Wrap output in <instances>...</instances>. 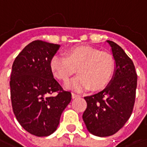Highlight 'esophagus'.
<instances>
[{"label": "esophagus", "mask_w": 147, "mask_h": 147, "mask_svg": "<svg viewBox=\"0 0 147 147\" xmlns=\"http://www.w3.org/2000/svg\"><path fill=\"white\" fill-rule=\"evenodd\" d=\"M78 95H77V94H76V93H73V92H72V93H71V97H72V98H77V97H78Z\"/></svg>", "instance_id": "esophagus-1"}]
</instances>
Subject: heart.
<instances>
[{"instance_id": "heart-1", "label": "heart", "mask_w": 147, "mask_h": 147, "mask_svg": "<svg viewBox=\"0 0 147 147\" xmlns=\"http://www.w3.org/2000/svg\"><path fill=\"white\" fill-rule=\"evenodd\" d=\"M51 72L61 81H67L78 69L79 76L65 83V87L77 91L103 88L112 78L115 61L110 54L89 46H77L65 52L57 54L50 61Z\"/></svg>"}]
</instances>
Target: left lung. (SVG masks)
<instances>
[{
	"label": "left lung",
	"instance_id": "8db88e82",
	"mask_svg": "<svg viewBox=\"0 0 147 147\" xmlns=\"http://www.w3.org/2000/svg\"><path fill=\"white\" fill-rule=\"evenodd\" d=\"M106 41L116 63L113 77L102 91L84 97L87 108L82 115L88 132L100 137L113 135L128 121L133 113L137 86L133 61L117 44Z\"/></svg>",
	"mask_w": 147,
	"mask_h": 147
}]
</instances>
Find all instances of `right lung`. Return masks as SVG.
<instances>
[{
    "instance_id": "right-lung-1",
    "label": "right lung",
    "mask_w": 147,
    "mask_h": 147,
    "mask_svg": "<svg viewBox=\"0 0 147 147\" xmlns=\"http://www.w3.org/2000/svg\"><path fill=\"white\" fill-rule=\"evenodd\" d=\"M59 47L34 41L19 53L12 65L10 87L13 112L21 126L34 136L53 133L71 102V92L63 90L49 65Z\"/></svg>"
}]
</instances>
